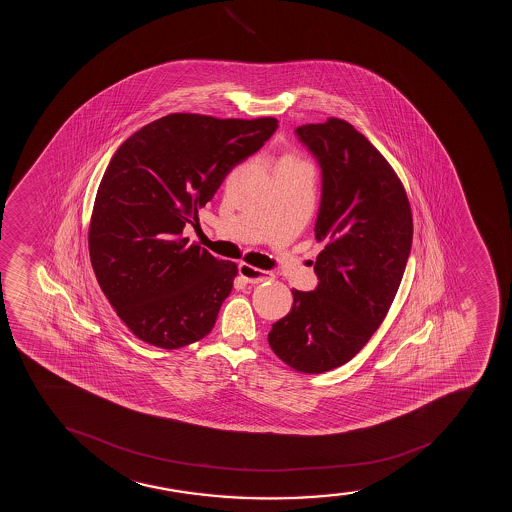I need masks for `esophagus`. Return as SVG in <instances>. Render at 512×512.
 <instances>
[{
    "label": "esophagus",
    "mask_w": 512,
    "mask_h": 512,
    "mask_svg": "<svg viewBox=\"0 0 512 512\" xmlns=\"http://www.w3.org/2000/svg\"><path fill=\"white\" fill-rule=\"evenodd\" d=\"M239 275H241L247 283H253V285L266 282V280H270L271 278V273H268V271L258 270V268H254V266L247 265V263H241V265H239Z\"/></svg>",
    "instance_id": "esophagus-1"
}]
</instances>
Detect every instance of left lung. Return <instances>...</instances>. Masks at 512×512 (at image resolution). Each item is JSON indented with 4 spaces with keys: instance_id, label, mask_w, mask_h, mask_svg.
<instances>
[{
    "instance_id": "8db88e82",
    "label": "left lung",
    "mask_w": 512,
    "mask_h": 512,
    "mask_svg": "<svg viewBox=\"0 0 512 512\" xmlns=\"http://www.w3.org/2000/svg\"><path fill=\"white\" fill-rule=\"evenodd\" d=\"M295 133L321 165L314 234L326 246L314 263L318 287L292 290L294 306L268 343L295 371L321 374L352 360L386 318L412 249V208L393 167L352 124L329 118Z\"/></svg>"
}]
</instances>
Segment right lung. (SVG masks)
<instances>
[{
    "label": "right lung",
    "instance_id": "1",
    "mask_svg": "<svg viewBox=\"0 0 512 512\" xmlns=\"http://www.w3.org/2000/svg\"><path fill=\"white\" fill-rule=\"evenodd\" d=\"M277 128L275 118L176 112L143 126L112 155L90 218V261L136 338L176 350L212 331L237 265L189 244L183 230Z\"/></svg>",
    "mask_w": 512,
    "mask_h": 512
}]
</instances>
